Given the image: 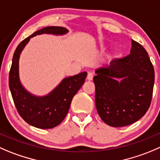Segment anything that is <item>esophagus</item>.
I'll use <instances>...</instances> for the list:
<instances>
[{"instance_id":"1","label":"esophagus","mask_w":160,"mask_h":160,"mask_svg":"<svg viewBox=\"0 0 160 160\" xmlns=\"http://www.w3.org/2000/svg\"><path fill=\"white\" fill-rule=\"evenodd\" d=\"M93 77H94V76H93V74L91 73V72H89V73L88 74V77H87V79H88L89 81H91V80H93Z\"/></svg>"}]
</instances>
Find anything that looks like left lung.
Segmentation results:
<instances>
[{
  "mask_svg": "<svg viewBox=\"0 0 160 160\" xmlns=\"http://www.w3.org/2000/svg\"><path fill=\"white\" fill-rule=\"evenodd\" d=\"M95 105L101 119L114 128L134 123L148 111L154 68L146 50L131 40V53L95 70Z\"/></svg>",
  "mask_w": 160,
  "mask_h": 160,
  "instance_id": "left-lung-1",
  "label": "left lung"
}]
</instances>
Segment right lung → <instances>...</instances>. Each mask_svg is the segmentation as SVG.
Here are the masks:
<instances>
[{
    "label": "right lung",
    "mask_w": 160,
    "mask_h": 160,
    "mask_svg": "<svg viewBox=\"0 0 160 160\" xmlns=\"http://www.w3.org/2000/svg\"><path fill=\"white\" fill-rule=\"evenodd\" d=\"M69 30L60 26H48L36 31L22 41L15 51L9 72V88L21 117L29 125L41 129L58 126L66 117L73 96L84 83L88 72L66 77L46 95L37 96L24 88L19 77L20 55L32 37L41 34L62 36Z\"/></svg>",
    "instance_id": "right-lung-1"
}]
</instances>
